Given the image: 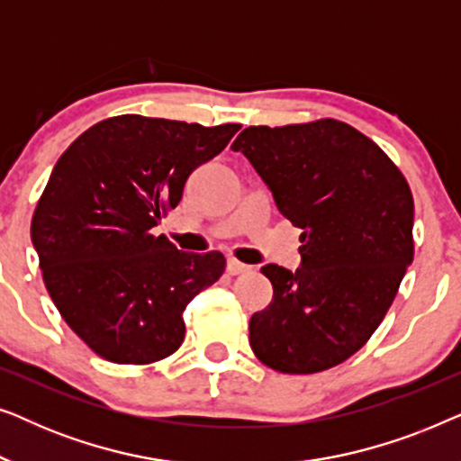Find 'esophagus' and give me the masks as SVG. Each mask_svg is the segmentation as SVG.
<instances>
[{
    "mask_svg": "<svg viewBox=\"0 0 461 461\" xmlns=\"http://www.w3.org/2000/svg\"><path fill=\"white\" fill-rule=\"evenodd\" d=\"M249 270H251V267H248V264H243V262H239V260H232V258H230L229 262H226V273L232 275V276L249 273Z\"/></svg>",
    "mask_w": 461,
    "mask_h": 461,
    "instance_id": "1",
    "label": "esophagus"
}]
</instances>
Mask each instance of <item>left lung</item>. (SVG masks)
<instances>
[{"mask_svg": "<svg viewBox=\"0 0 461 461\" xmlns=\"http://www.w3.org/2000/svg\"><path fill=\"white\" fill-rule=\"evenodd\" d=\"M248 157L300 235V268L267 264L273 302L249 321L256 357L317 374L355 355L382 323L413 260V197L374 140L336 119L245 128Z\"/></svg>", "mask_w": 461, "mask_h": 461, "instance_id": "8db88e82", "label": "left lung"}]
</instances>
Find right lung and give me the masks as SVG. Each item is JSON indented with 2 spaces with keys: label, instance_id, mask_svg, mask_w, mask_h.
I'll return each instance as SVG.
<instances>
[{
  "label": "right lung",
  "instance_id": "right-lung-1",
  "mask_svg": "<svg viewBox=\"0 0 461 461\" xmlns=\"http://www.w3.org/2000/svg\"><path fill=\"white\" fill-rule=\"evenodd\" d=\"M239 128L122 115L92 125L56 161L31 239L50 298L98 357L144 365L178 350L182 312L226 260L180 251L153 229Z\"/></svg>",
  "mask_w": 461,
  "mask_h": 461
}]
</instances>
